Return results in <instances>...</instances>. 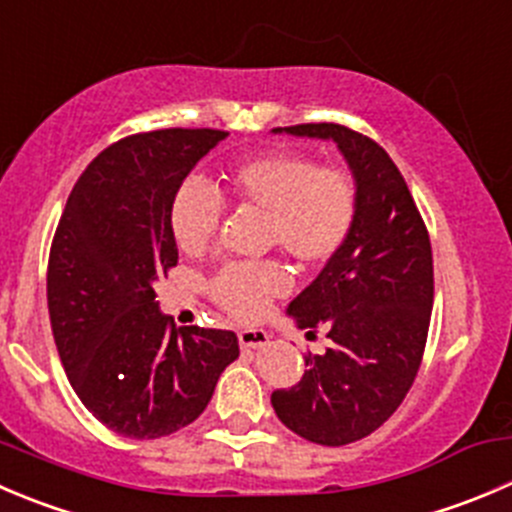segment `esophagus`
<instances>
[{
  "label": "esophagus",
  "instance_id": "34e87169",
  "mask_svg": "<svg viewBox=\"0 0 512 512\" xmlns=\"http://www.w3.org/2000/svg\"><path fill=\"white\" fill-rule=\"evenodd\" d=\"M237 340H240L245 350H255V347H265L270 342V335L260 330V327H245V330L237 332Z\"/></svg>",
  "mask_w": 512,
  "mask_h": 512
}]
</instances>
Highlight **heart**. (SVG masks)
Here are the masks:
<instances>
[{
  "mask_svg": "<svg viewBox=\"0 0 512 512\" xmlns=\"http://www.w3.org/2000/svg\"><path fill=\"white\" fill-rule=\"evenodd\" d=\"M225 185L240 207L267 212L265 245L285 250L302 270L330 262L350 240L357 220V180L342 165H317L310 155L270 150L225 172ZM170 232L185 255L212 247L222 225V202L210 187L187 180L170 202ZM290 290L280 260L230 262L207 285V295L235 320L262 317L275 297Z\"/></svg>",
  "mask_w": 512,
  "mask_h": 512,
  "instance_id": "1",
  "label": "heart"
}]
</instances>
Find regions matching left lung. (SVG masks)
<instances>
[{
	"label": "left lung",
	"mask_w": 512,
	"mask_h": 512,
	"mask_svg": "<svg viewBox=\"0 0 512 512\" xmlns=\"http://www.w3.org/2000/svg\"><path fill=\"white\" fill-rule=\"evenodd\" d=\"M282 130L335 140L360 195L350 240L287 307L310 337L322 327L330 347L307 352L300 382L270 398L292 433L340 448L375 433L413 388L433 310V250L403 175L375 140L335 122Z\"/></svg>",
	"instance_id": "left-lung-1"
}]
</instances>
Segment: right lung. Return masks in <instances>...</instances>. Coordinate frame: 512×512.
<instances>
[{"mask_svg":"<svg viewBox=\"0 0 512 512\" xmlns=\"http://www.w3.org/2000/svg\"><path fill=\"white\" fill-rule=\"evenodd\" d=\"M225 137L210 127L122 137L89 162L59 217L47 267L59 360L84 408L124 438L200 418L240 355L232 330H177L155 300V280L177 265L172 195Z\"/></svg>","mask_w":512,"mask_h":512,"instance_id":"obj_1","label":"right lung"}]
</instances>
